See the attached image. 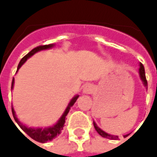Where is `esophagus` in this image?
<instances>
[{
  "label": "esophagus",
  "mask_w": 157,
  "mask_h": 157,
  "mask_svg": "<svg viewBox=\"0 0 157 157\" xmlns=\"http://www.w3.org/2000/svg\"><path fill=\"white\" fill-rule=\"evenodd\" d=\"M83 92L86 93V94H90L93 92V87L91 84H87L84 86V89H83Z\"/></svg>",
  "instance_id": "esophagus-1"
}]
</instances>
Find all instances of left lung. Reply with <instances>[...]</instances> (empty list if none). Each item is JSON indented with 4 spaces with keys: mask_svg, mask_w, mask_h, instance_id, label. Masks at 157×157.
Returning <instances> with one entry per match:
<instances>
[{
    "mask_svg": "<svg viewBox=\"0 0 157 157\" xmlns=\"http://www.w3.org/2000/svg\"><path fill=\"white\" fill-rule=\"evenodd\" d=\"M140 78H141L142 82L144 83V85L146 87L147 86V81H146V77H145V68H144V65H142L141 63L140 64ZM93 125H94V128L97 130V132L98 133L99 135L102 136V137H104V138L107 139H110V140H118V136L117 135H109L108 133H106L103 130H102L101 128L98 127V125L96 124L95 122H93ZM129 135V134H128ZM128 135H124V137H127Z\"/></svg>",
    "mask_w": 157,
    "mask_h": 157,
    "instance_id": "8db88e82",
    "label": "left lung"
}]
</instances>
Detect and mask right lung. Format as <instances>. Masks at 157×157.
Returning <instances> with one entry per match:
<instances>
[{"instance_id": "add662e5", "label": "right lung", "mask_w": 157, "mask_h": 157, "mask_svg": "<svg viewBox=\"0 0 157 157\" xmlns=\"http://www.w3.org/2000/svg\"><path fill=\"white\" fill-rule=\"evenodd\" d=\"M53 46H54V44L40 45V46H38V47H36V48H34L33 49H32L28 55H26L25 56L21 59V61L19 62L17 71L19 70V68L25 63L26 60H27L29 57H31L33 55H34L35 53H37L38 51H40V50H43V49H47V48H52ZM13 85H14V78H13L12 82V89L13 88ZM79 96L76 95L71 100V102L69 103L68 107L65 109V113H63V115L61 116V118L59 119V121L56 123V124H55L54 126H52V127H48V128H28L27 126H25L24 124H22V123L17 119V116H16L15 114V111H14V109H13V108L12 107V115H13V118L15 119V121L17 122V124L20 126V128H22V130L25 132L26 134L29 135V137H31L33 140H34L36 141L41 142V143H45V142L52 140L53 139H55V137H57V136L61 133L62 129H63V127H64V124H65V117L68 114L70 109H71V108L72 106L74 105V103H75V101L77 100Z\"/></svg>"}]
</instances>
